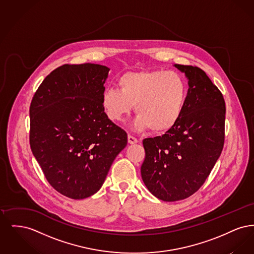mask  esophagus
I'll list each match as a JSON object with an SVG mask.
<instances>
[{
    "instance_id": "obj_1",
    "label": "esophagus",
    "mask_w": 254,
    "mask_h": 254,
    "mask_svg": "<svg viewBox=\"0 0 254 254\" xmlns=\"http://www.w3.org/2000/svg\"><path fill=\"white\" fill-rule=\"evenodd\" d=\"M127 141H128V144H130V145L137 144V143H138V140H137L135 137L131 136V135H128V136H127Z\"/></svg>"
}]
</instances>
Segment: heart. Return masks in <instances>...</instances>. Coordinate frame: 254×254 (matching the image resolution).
<instances>
[{
	"label": "heart",
	"mask_w": 254,
	"mask_h": 254,
	"mask_svg": "<svg viewBox=\"0 0 254 254\" xmlns=\"http://www.w3.org/2000/svg\"><path fill=\"white\" fill-rule=\"evenodd\" d=\"M119 89L107 87L102 107L109 120L121 121L135 106V127L153 133L171 130L181 119L188 96V85L180 74L160 69L124 73Z\"/></svg>",
	"instance_id": "heart-1"
}]
</instances>
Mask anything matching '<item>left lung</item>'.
<instances>
[{
  "mask_svg": "<svg viewBox=\"0 0 254 254\" xmlns=\"http://www.w3.org/2000/svg\"><path fill=\"white\" fill-rule=\"evenodd\" d=\"M174 66L189 80L185 109L171 130L144 139L141 167L147 190L166 202L186 199L203 186L225 142L226 105L221 91L201 68Z\"/></svg>",
  "mask_w": 254,
  "mask_h": 254,
  "instance_id": "obj_1",
  "label": "left lung"
}]
</instances>
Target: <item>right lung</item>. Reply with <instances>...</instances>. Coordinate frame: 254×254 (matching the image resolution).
<instances>
[{"mask_svg": "<svg viewBox=\"0 0 254 254\" xmlns=\"http://www.w3.org/2000/svg\"><path fill=\"white\" fill-rule=\"evenodd\" d=\"M108 66L64 64L49 74L32 98L29 143L50 186L85 199L101 189L127 134L102 107Z\"/></svg>", "mask_w": 254, "mask_h": 254, "instance_id": "right-lung-1", "label": "right lung"}]
</instances>
